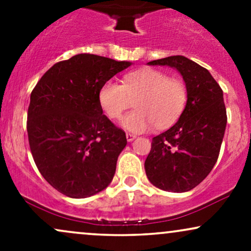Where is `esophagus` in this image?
Listing matches in <instances>:
<instances>
[{
	"label": "esophagus",
	"instance_id": "obj_1",
	"mask_svg": "<svg viewBox=\"0 0 251 251\" xmlns=\"http://www.w3.org/2000/svg\"><path fill=\"white\" fill-rule=\"evenodd\" d=\"M126 141H128V142H131V141H134L135 138H136V135H134V134H130V132H126Z\"/></svg>",
	"mask_w": 251,
	"mask_h": 251
}]
</instances>
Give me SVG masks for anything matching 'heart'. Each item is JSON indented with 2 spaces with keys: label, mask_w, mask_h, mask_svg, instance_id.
I'll return each mask as SVG.
<instances>
[{
  "label": "heart",
  "mask_w": 251,
  "mask_h": 251,
  "mask_svg": "<svg viewBox=\"0 0 251 251\" xmlns=\"http://www.w3.org/2000/svg\"><path fill=\"white\" fill-rule=\"evenodd\" d=\"M135 99L136 110L126 114L121 126L126 130L141 134L155 126H173L183 113L187 89L181 79L168 77L161 70L146 68L126 75L123 84L109 79L99 93L100 104L111 120H119Z\"/></svg>",
  "instance_id": "b5f03b06"
}]
</instances>
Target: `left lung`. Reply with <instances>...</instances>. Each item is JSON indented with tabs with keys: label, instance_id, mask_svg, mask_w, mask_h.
<instances>
[{
	"label": "left lung",
	"instance_id": "1",
	"mask_svg": "<svg viewBox=\"0 0 251 251\" xmlns=\"http://www.w3.org/2000/svg\"><path fill=\"white\" fill-rule=\"evenodd\" d=\"M148 64L177 69L188 100L177 122L152 138L144 162L147 177L162 190L189 191L207 177L219 158L226 126L223 91L205 68L184 56H169Z\"/></svg>",
	"mask_w": 251,
	"mask_h": 251
}]
</instances>
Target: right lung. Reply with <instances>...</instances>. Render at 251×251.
<instances>
[{"mask_svg": "<svg viewBox=\"0 0 251 251\" xmlns=\"http://www.w3.org/2000/svg\"><path fill=\"white\" fill-rule=\"evenodd\" d=\"M131 66L93 54L55 63L31 91L26 131L38 172L61 194L84 199L110 184L126 132L103 115L100 89Z\"/></svg>", "mask_w": 251, "mask_h": 251, "instance_id": "add662e5", "label": "right lung"}]
</instances>
